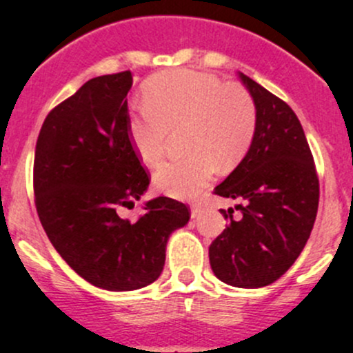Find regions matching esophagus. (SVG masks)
<instances>
[{
	"label": "esophagus",
	"mask_w": 353,
	"mask_h": 353,
	"mask_svg": "<svg viewBox=\"0 0 353 353\" xmlns=\"http://www.w3.org/2000/svg\"><path fill=\"white\" fill-rule=\"evenodd\" d=\"M201 208H203L201 203H193V205H191V219H196L199 212H201Z\"/></svg>",
	"instance_id": "obj_1"
}]
</instances>
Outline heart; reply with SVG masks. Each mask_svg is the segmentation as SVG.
Listing matches in <instances>:
<instances>
[{"label": "heart", "instance_id": "heart-1", "mask_svg": "<svg viewBox=\"0 0 353 353\" xmlns=\"http://www.w3.org/2000/svg\"><path fill=\"white\" fill-rule=\"evenodd\" d=\"M143 110L128 123V138L141 163L154 167L165 154L169 131L184 128L188 157L162 163L154 172L157 190L193 198L215 170L229 172L248 154L256 131V105L245 88L190 70L155 74L143 88Z\"/></svg>", "mask_w": 353, "mask_h": 353}]
</instances>
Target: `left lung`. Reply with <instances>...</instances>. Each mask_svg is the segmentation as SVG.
Masks as SVG:
<instances>
[{
  "mask_svg": "<svg viewBox=\"0 0 353 353\" xmlns=\"http://www.w3.org/2000/svg\"><path fill=\"white\" fill-rule=\"evenodd\" d=\"M241 81L256 105V131L239 165L215 188L236 199L241 219L208 249L213 273L239 288L266 287L299 258L311 236L319 203V181L304 130L283 101L244 73Z\"/></svg>",
  "mask_w": 353,
  "mask_h": 353,
  "instance_id": "1",
  "label": "left lung"
}]
</instances>
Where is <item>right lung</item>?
Masks as SVG:
<instances>
[{"label":"right lung","mask_w":353,"mask_h":353,"mask_svg":"<svg viewBox=\"0 0 353 353\" xmlns=\"http://www.w3.org/2000/svg\"><path fill=\"white\" fill-rule=\"evenodd\" d=\"M131 71L88 80L46 117L35 145L34 193L56 251L92 285L137 290L160 276L170 234L190 222L184 203L159 196L137 220L119 216L148 190L128 138Z\"/></svg>","instance_id":"add662e5"}]
</instances>
